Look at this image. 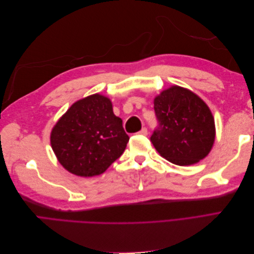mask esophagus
Here are the masks:
<instances>
[{
    "mask_svg": "<svg viewBox=\"0 0 254 254\" xmlns=\"http://www.w3.org/2000/svg\"><path fill=\"white\" fill-rule=\"evenodd\" d=\"M139 133L142 134V135H147L148 134V130H147V128H146V127H143L141 129V131H139Z\"/></svg>",
    "mask_w": 254,
    "mask_h": 254,
    "instance_id": "1",
    "label": "esophagus"
}]
</instances>
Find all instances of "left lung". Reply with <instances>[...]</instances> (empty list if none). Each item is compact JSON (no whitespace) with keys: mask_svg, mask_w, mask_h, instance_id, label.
<instances>
[{"mask_svg":"<svg viewBox=\"0 0 254 254\" xmlns=\"http://www.w3.org/2000/svg\"><path fill=\"white\" fill-rule=\"evenodd\" d=\"M158 127L150 141L172 163L188 166L202 160L215 140L213 115L200 97L174 86L155 98Z\"/></svg>","mask_w":254,"mask_h":254,"instance_id":"left-lung-1","label":"left lung"}]
</instances>
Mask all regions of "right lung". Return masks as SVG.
Wrapping results in <instances>:
<instances>
[{"mask_svg": "<svg viewBox=\"0 0 254 254\" xmlns=\"http://www.w3.org/2000/svg\"><path fill=\"white\" fill-rule=\"evenodd\" d=\"M128 141L110 99L99 94L73 104L51 133L52 148L60 164L81 177L103 174L122 156Z\"/></svg>", "mask_w": 254, "mask_h": 254, "instance_id": "obj_1", "label": "right lung"}]
</instances>
